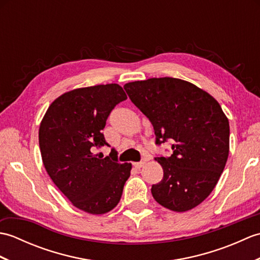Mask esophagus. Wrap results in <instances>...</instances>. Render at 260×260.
<instances>
[{
  "instance_id": "34e87169",
  "label": "esophagus",
  "mask_w": 260,
  "mask_h": 260,
  "mask_svg": "<svg viewBox=\"0 0 260 260\" xmlns=\"http://www.w3.org/2000/svg\"><path fill=\"white\" fill-rule=\"evenodd\" d=\"M145 159H143V161H141V162H135V163H133V165H134V167L136 168V169H141L142 167H143V165H144L145 164Z\"/></svg>"
}]
</instances>
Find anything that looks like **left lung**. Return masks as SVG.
Wrapping results in <instances>:
<instances>
[{"label": "left lung", "mask_w": 260, "mask_h": 260, "mask_svg": "<svg viewBox=\"0 0 260 260\" xmlns=\"http://www.w3.org/2000/svg\"><path fill=\"white\" fill-rule=\"evenodd\" d=\"M135 106L151 120L155 144L172 142L171 156L155 157L163 179L152 185L155 201L184 212L209 197L229 155V120L215 99L178 78H151L124 86Z\"/></svg>", "instance_id": "8db88e82"}]
</instances>
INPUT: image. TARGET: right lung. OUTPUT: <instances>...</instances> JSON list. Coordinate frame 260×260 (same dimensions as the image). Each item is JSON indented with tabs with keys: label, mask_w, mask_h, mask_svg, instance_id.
<instances>
[{
	"label": "right lung",
	"mask_w": 260,
	"mask_h": 260,
	"mask_svg": "<svg viewBox=\"0 0 260 260\" xmlns=\"http://www.w3.org/2000/svg\"><path fill=\"white\" fill-rule=\"evenodd\" d=\"M127 99L117 84L79 88L58 97L39 128L42 162L58 189L82 211L103 214L117 206L132 164L93 155L108 146L103 134L110 112Z\"/></svg>",
	"instance_id": "right-lung-1"
}]
</instances>
